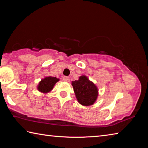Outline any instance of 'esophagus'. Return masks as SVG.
Segmentation results:
<instances>
[{"label": "esophagus", "instance_id": "34e87169", "mask_svg": "<svg viewBox=\"0 0 148 148\" xmlns=\"http://www.w3.org/2000/svg\"><path fill=\"white\" fill-rule=\"evenodd\" d=\"M63 80L65 81V82H69L70 79H69V77H67V76H64V77H63Z\"/></svg>", "mask_w": 148, "mask_h": 148}]
</instances>
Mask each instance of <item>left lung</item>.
<instances>
[{"mask_svg": "<svg viewBox=\"0 0 148 148\" xmlns=\"http://www.w3.org/2000/svg\"><path fill=\"white\" fill-rule=\"evenodd\" d=\"M77 102L84 106H90L96 102L99 95L98 88L85 75L72 81Z\"/></svg>", "mask_w": 148, "mask_h": 148, "instance_id": "left-lung-1", "label": "left lung"}]
</instances>
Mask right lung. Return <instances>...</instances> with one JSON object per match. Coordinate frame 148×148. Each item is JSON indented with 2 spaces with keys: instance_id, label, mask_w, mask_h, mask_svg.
Returning <instances> with one entry per match:
<instances>
[{
  "instance_id": "right-lung-1",
  "label": "right lung",
  "mask_w": 148,
  "mask_h": 148,
  "mask_svg": "<svg viewBox=\"0 0 148 148\" xmlns=\"http://www.w3.org/2000/svg\"><path fill=\"white\" fill-rule=\"evenodd\" d=\"M58 78L56 77H46L39 83L37 89L42 93H48L53 89L55 84L59 81Z\"/></svg>"
}]
</instances>
